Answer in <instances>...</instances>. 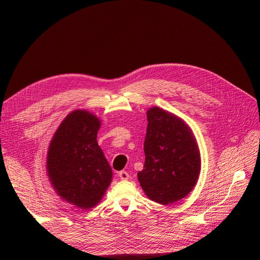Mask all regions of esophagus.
<instances>
[{
    "label": "esophagus",
    "instance_id": "esophagus-1",
    "mask_svg": "<svg viewBox=\"0 0 260 260\" xmlns=\"http://www.w3.org/2000/svg\"><path fill=\"white\" fill-rule=\"evenodd\" d=\"M118 176L120 178V180L126 181V180H128V178H129V174L127 173L126 171H120V172H118Z\"/></svg>",
    "mask_w": 260,
    "mask_h": 260
}]
</instances>
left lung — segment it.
<instances>
[{
	"label": "left lung",
	"mask_w": 260,
	"mask_h": 260,
	"mask_svg": "<svg viewBox=\"0 0 260 260\" xmlns=\"http://www.w3.org/2000/svg\"><path fill=\"white\" fill-rule=\"evenodd\" d=\"M144 169L137 173L151 200L170 204L187 196L200 173V153L183 120L158 107L147 110Z\"/></svg>",
	"instance_id": "8db88e82"
}]
</instances>
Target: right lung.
<instances>
[{"instance_id": "obj_1", "label": "right lung", "mask_w": 260, "mask_h": 260, "mask_svg": "<svg viewBox=\"0 0 260 260\" xmlns=\"http://www.w3.org/2000/svg\"><path fill=\"white\" fill-rule=\"evenodd\" d=\"M101 121L75 110L59 126L47 158L49 179L58 194L80 209L102 200L112 182V169L97 143Z\"/></svg>"}]
</instances>
